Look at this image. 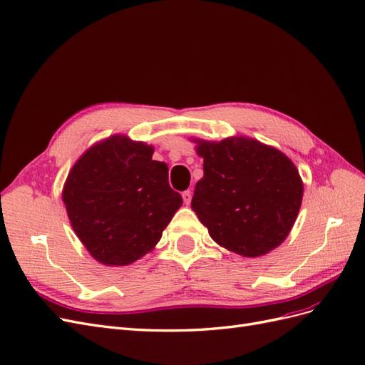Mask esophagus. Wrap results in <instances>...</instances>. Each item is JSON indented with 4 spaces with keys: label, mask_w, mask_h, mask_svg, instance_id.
Returning <instances> with one entry per match:
<instances>
[{
    "label": "esophagus",
    "mask_w": 365,
    "mask_h": 365,
    "mask_svg": "<svg viewBox=\"0 0 365 365\" xmlns=\"http://www.w3.org/2000/svg\"><path fill=\"white\" fill-rule=\"evenodd\" d=\"M182 200H184V204H185V205H189L190 201H192V192H190V190L182 192Z\"/></svg>",
    "instance_id": "esophagus-1"
}]
</instances>
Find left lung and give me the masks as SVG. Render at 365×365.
Listing matches in <instances>:
<instances>
[{"instance_id": "8db88e82", "label": "left lung", "mask_w": 365, "mask_h": 365, "mask_svg": "<svg viewBox=\"0 0 365 365\" xmlns=\"http://www.w3.org/2000/svg\"><path fill=\"white\" fill-rule=\"evenodd\" d=\"M197 143L204 176L195 185L192 208L212 239L245 257L279 247L303 197L294 163L280 150L245 137Z\"/></svg>"}]
</instances>
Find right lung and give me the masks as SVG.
Segmentation results:
<instances>
[{
	"label": "right lung",
	"instance_id": "add662e5",
	"mask_svg": "<svg viewBox=\"0 0 365 365\" xmlns=\"http://www.w3.org/2000/svg\"><path fill=\"white\" fill-rule=\"evenodd\" d=\"M153 148L115 135L88 149L63 187L71 227L91 256L121 267L158 244L182 197Z\"/></svg>",
	"mask_w": 365,
	"mask_h": 365
}]
</instances>
